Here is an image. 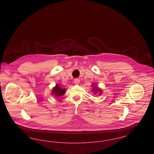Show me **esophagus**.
<instances>
[{
    "mask_svg": "<svg viewBox=\"0 0 154 154\" xmlns=\"http://www.w3.org/2000/svg\"><path fill=\"white\" fill-rule=\"evenodd\" d=\"M74 81L75 84H79L80 83V80L79 79H75Z\"/></svg>",
    "mask_w": 154,
    "mask_h": 154,
    "instance_id": "1",
    "label": "esophagus"
}]
</instances>
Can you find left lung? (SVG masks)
I'll return each mask as SVG.
<instances>
[{
	"instance_id": "1",
	"label": "left lung",
	"mask_w": 154,
	"mask_h": 154,
	"mask_svg": "<svg viewBox=\"0 0 154 154\" xmlns=\"http://www.w3.org/2000/svg\"><path fill=\"white\" fill-rule=\"evenodd\" d=\"M92 87H93L92 91H94V92H95V94L99 93V95H101V94H102V90H101L100 88H98V87H96V85H94V84L92 85Z\"/></svg>"
}]
</instances>
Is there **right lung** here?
Here are the masks:
<instances>
[{
    "mask_svg": "<svg viewBox=\"0 0 154 154\" xmlns=\"http://www.w3.org/2000/svg\"><path fill=\"white\" fill-rule=\"evenodd\" d=\"M66 89L60 88L58 84H57L55 87H54L52 90V95L55 96V97H60L63 95L65 94Z\"/></svg>",
    "mask_w": 154,
    "mask_h": 154,
    "instance_id": "1",
    "label": "right lung"
}]
</instances>
